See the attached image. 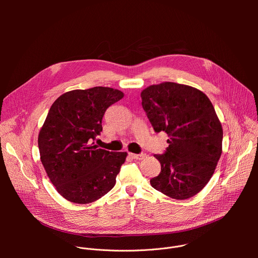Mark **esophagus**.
Returning a JSON list of instances; mask_svg holds the SVG:
<instances>
[{
    "label": "esophagus",
    "mask_w": 258,
    "mask_h": 258,
    "mask_svg": "<svg viewBox=\"0 0 258 258\" xmlns=\"http://www.w3.org/2000/svg\"><path fill=\"white\" fill-rule=\"evenodd\" d=\"M130 156L134 159H137V160H142L146 157V154L145 153H141V154H134V153H130Z\"/></svg>",
    "instance_id": "obj_1"
}]
</instances>
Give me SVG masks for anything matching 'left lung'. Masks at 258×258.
I'll use <instances>...</instances> for the list:
<instances>
[{"instance_id": "obj_1", "label": "left lung", "mask_w": 258, "mask_h": 258, "mask_svg": "<svg viewBox=\"0 0 258 258\" xmlns=\"http://www.w3.org/2000/svg\"><path fill=\"white\" fill-rule=\"evenodd\" d=\"M141 98L154 131L169 137L165 153L154 155L161 171L151 186L176 200L195 196L223 152V127L212 103L200 90L170 82L146 88Z\"/></svg>"}]
</instances>
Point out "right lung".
Segmentation results:
<instances>
[{"instance_id":"right-lung-1","label":"right lung","mask_w":258,"mask_h":258,"mask_svg":"<svg viewBox=\"0 0 258 258\" xmlns=\"http://www.w3.org/2000/svg\"><path fill=\"white\" fill-rule=\"evenodd\" d=\"M116 89L95 87L61 95L40 131L41 161L57 192L66 200L92 203L111 190L127 156L90 144L102 132L106 109L122 99Z\"/></svg>"}]
</instances>
